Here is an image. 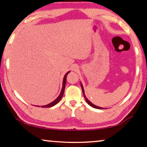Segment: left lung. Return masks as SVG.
Returning <instances> with one entry per match:
<instances>
[{
	"label": "left lung",
	"mask_w": 147,
	"mask_h": 147,
	"mask_svg": "<svg viewBox=\"0 0 147 147\" xmlns=\"http://www.w3.org/2000/svg\"><path fill=\"white\" fill-rule=\"evenodd\" d=\"M81 87H82V93H84V98H86V102H88V104H89V106H91V107H93V108H97V109H104V108H100V107H98V106H95V105H94V104H92V103L91 102L89 101V100H88V99L86 97V96H85V94H84V88H83L82 84H81Z\"/></svg>",
	"instance_id": "8db88e82"
}]
</instances>
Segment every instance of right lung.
Instances as JSON below:
<instances>
[{"label": "right lung", "mask_w": 147, "mask_h": 147, "mask_svg": "<svg viewBox=\"0 0 147 147\" xmlns=\"http://www.w3.org/2000/svg\"><path fill=\"white\" fill-rule=\"evenodd\" d=\"M70 73V71L67 72L65 74V75L64 78H63V87H62V89H61V93L60 94H59V96L58 98H57L56 100H54L53 102H52L51 103H50L49 104H47V105H45V106H42L41 107L42 108H50V107H52L54 105H56V104H58L59 100H61L62 96H63V93H64V91H65V84H66V80H67V74Z\"/></svg>", "instance_id": "obj_1"}]
</instances>
